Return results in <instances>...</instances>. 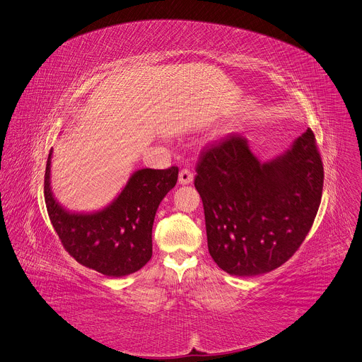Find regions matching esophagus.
Returning <instances> with one entry per match:
<instances>
[{
    "instance_id": "obj_1",
    "label": "esophagus",
    "mask_w": 362,
    "mask_h": 362,
    "mask_svg": "<svg viewBox=\"0 0 362 362\" xmlns=\"http://www.w3.org/2000/svg\"><path fill=\"white\" fill-rule=\"evenodd\" d=\"M193 172L190 169H182L179 173V183L180 185H190L193 182Z\"/></svg>"
}]
</instances>
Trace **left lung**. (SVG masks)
Masks as SVG:
<instances>
[{
    "label": "left lung",
    "instance_id": "1",
    "mask_svg": "<svg viewBox=\"0 0 362 362\" xmlns=\"http://www.w3.org/2000/svg\"><path fill=\"white\" fill-rule=\"evenodd\" d=\"M196 172L209 252L235 276L285 264L309 234L322 202L325 169L310 128L269 162L254 156L245 136L230 134L203 149Z\"/></svg>",
    "mask_w": 362,
    "mask_h": 362
}]
</instances>
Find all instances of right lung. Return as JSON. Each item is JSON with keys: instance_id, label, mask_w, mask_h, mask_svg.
<instances>
[{"instance_id": "1", "label": "right lung", "mask_w": 362, "mask_h": 362, "mask_svg": "<svg viewBox=\"0 0 362 362\" xmlns=\"http://www.w3.org/2000/svg\"><path fill=\"white\" fill-rule=\"evenodd\" d=\"M50 156L45 172V203L63 248L78 264L105 276L139 271L152 257V226L162 199L177 182L179 168L141 169L119 196L93 214L66 211L50 190Z\"/></svg>"}]
</instances>
